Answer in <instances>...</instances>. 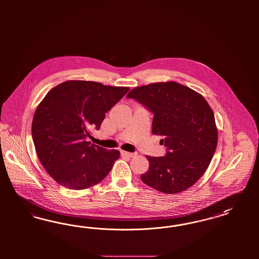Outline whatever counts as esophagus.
I'll list each match as a JSON object with an SVG mask.
<instances>
[{
  "mask_svg": "<svg viewBox=\"0 0 259 259\" xmlns=\"http://www.w3.org/2000/svg\"><path fill=\"white\" fill-rule=\"evenodd\" d=\"M120 153L122 156H127V157H133L134 155H136V153H132V152H127V151H124V150H120Z\"/></svg>",
  "mask_w": 259,
  "mask_h": 259,
  "instance_id": "34e87169",
  "label": "esophagus"
}]
</instances>
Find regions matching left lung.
<instances>
[{
    "label": "left lung",
    "mask_w": 259,
    "mask_h": 259,
    "mask_svg": "<svg viewBox=\"0 0 259 259\" xmlns=\"http://www.w3.org/2000/svg\"><path fill=\"white\" fill-rule=\"evenodd\" d=\"M135 99L153 115L152 134L162 137L165 156L147 155L148 170L141 176L146 185L166 194L185 191L196 184L209 167L218 145L214 114L205 98L175 81L136 87Z\"/></svg>",
    "instance_id": "obj_1"
}]
</instances>
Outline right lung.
Listing matches in <instances>:
<instances>
[{
	"instance_id": "add662e5",
	"label": "right lung",
	"mask_w": 259,
	"mask_h": 259,
	"mask_svg": "<svg viewBox=\"0 0 259 259\" xmlns=\"http://www.w3.org/2000/svg\"><path fill=\"white\" fill-rule=\"evenodd\" d=\"M129 87L68 80L53 87L35 111L32 137L37 157L59 185L80 190L103 181L117 160V149L107 150L90 142L106 112Z\"/></svg>"
}]
</instances>
